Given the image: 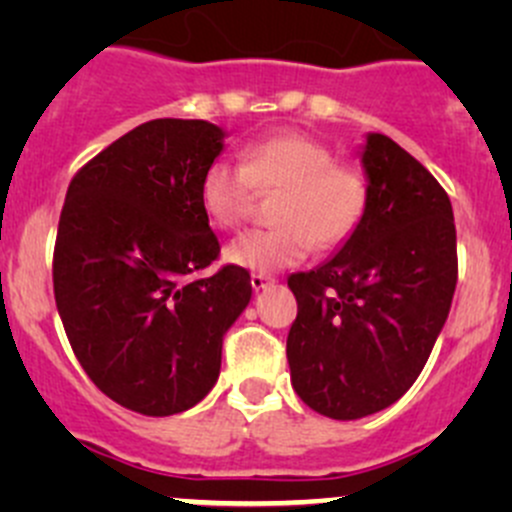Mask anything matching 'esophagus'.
I'll list each match as a JSON object with an SVG mask.
<instances>
[{"label": "esophagus", "instance_id": "34e87169", "mask_svg": "<svg viewBox=\"0 0 512 512\" xmlns=\"http://www.w3.org/2000/svg\"><path fill=\"white\" fill-rule=\"evenodd\" d=\"M272 282H275V280H272L270 275H265V272H252V277H250V285H252V289H255V292L270 287Z\"/></svg>", "mask_w": 512, "mask_h": 512}]
</instances>
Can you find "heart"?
<instances>
[{"mask_svg": "<svg viewBox=\"0 0 512 512\" xmlns=\"http://www.w3.org/2000/svg\"><path fill=\"white\" fill-rule=\"evenodd\" d=\"M257 193L277 195L270 230H252L225 250L230 265L252 272L294 267L309 250H337L354 235L369 205V183L354 165L337 163L329 146L299 133L250 143L242 165L215 158L198 198L213 225L235 230L255 210Z\"/></svg>", "mask_w": 512, "mask_h": 512, "instance_id": "1", "label": "heart"}]
</instances>
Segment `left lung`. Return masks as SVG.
Wrapping results in <instances>:
<instances>
[{
	"instance_id": "left-lung-1",
	"label": "left lung",
	"mask_w": 512,
	"mask_h": 512,
	"mask_svg": "<svg viewBox=\"0 0 512 512\" xmlns=\"http://www.w3.org/2000/svg\"><path fill=\"white\" fill-rule=\"evenodd\" d=\"M369 205L347 242L319 267L294 272L297 319L287 361L299 399L354 421L399 401L446 324L458 280L446 190L384 133H366Z\"/></svg>"
}]
</instances>
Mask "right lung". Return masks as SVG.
<instances>
[{"label": "right lung", "mask_w": 512, "mask_h": 512, "mask_svg": "<svg viewBox=\"0 0 512 512\" xmlns=\"http://www.w3.org/2000/svg\"><path fill=\"white\" fill-rule=\"evenodd\" d=\"M227 133L208 121L141 123L66 190L54 297L98 389L143 416L193 409L220 376L223 337L250 304V272L218 257L198 188Z\"/></svg>", "instance_id": "add662e5"}]
</instances>
